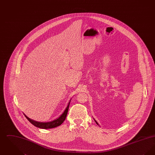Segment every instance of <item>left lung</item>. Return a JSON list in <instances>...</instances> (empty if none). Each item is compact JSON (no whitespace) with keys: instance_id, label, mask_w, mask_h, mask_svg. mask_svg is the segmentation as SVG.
Here are the masks:
<instances>
[{"instance_id":"1","label":"left lung","mask_w":155,"mask_h":155,"mask_svg":"<svg viewBox=\"0 0 155 155\" xmlns=\"http://www.w3.org/2000/svg\"><path fill=\"white\" fill-rule=\"evenodd\" d=\"M95 120V122H96V124H97V125H98V123H97V122H96V120Z\"/></svg>"}]
</instances>
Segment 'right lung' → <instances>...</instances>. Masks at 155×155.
Listing matches in <instances>:
<instances>
[{
    "instance_id": "add662e5",
    "label": "right lung",
    "mask_w": 155,
    "mask_h": 155,
    "mask_svg": "<svg viewBox=\"0 0 155 155\" xmlns=\"http://www.w3.org/2000/svg\"><path fill=\"white\" fill-rule=\"evenodd\" d=\"M70 102L68 104L67 106L66 110L63 112V113L59 117V118L51 121V122H48V123H41V122H37L36 121L32 120L30 118H28L27 116H26L25 114L24 116H25V117L28 119V120L30 121V123L35 125V127L40 128H43V129H48V128H55L56 127H58L59 125H61L64 121L65 120V119L66 118L67 114V112L68 110V108H69V105H70Z\"/></svg>"
}]
</instances>
